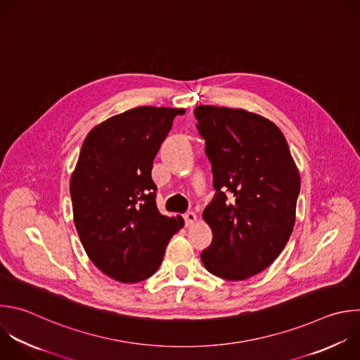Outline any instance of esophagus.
<instances>
[{
  "label": "esophagus",
  "instance_id": "34e87169",
  "mask_svg": "<svg viewBox=\"0 0 360 360\" xmlns=\"http://www.w3.org/2000/svg\"><path fill=\"white\" fill-rule=\"evenodd\" d=\"M184 217H185L186 226H192V224H195L198 221V216H196L195 212H188V213H185Z\"/></svg>",
  "mask_w": 360,
  "mask_h": 360
}]
</instances>
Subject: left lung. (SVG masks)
<instances>
[{
    "mask_svg": "<svg viewBox=\"0 0 360 360\" xmlns=\"http://www.w3.org/2000/svg\"><path fill=\"white\" fill-rule=\"evenodd\" d=\"M195 117L216 189L202 213L213 240L200 259L217 277L248 280L273 264L290 240L300 171L284 134L269 118L202 104Z\"/></svg>",
    "mask_w": 360,
    "mask_h": 360,
    "instance_id": "obj_1",
    "label": "left lung"
}]
</instances>
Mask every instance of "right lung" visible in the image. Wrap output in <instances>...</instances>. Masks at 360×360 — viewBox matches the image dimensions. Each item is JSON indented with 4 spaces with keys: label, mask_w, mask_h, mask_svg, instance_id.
I'll use <instances>...</instances> for the list:
<instances>
[{
    "label": "right lung",
    "mask_w": 360,
    "mask_h": 360,
    "mask_svg": "<svg viewBox=\"0 0 360 360\" xmlns=\"http://www.w3.org/2000/svg\"><path fill=\"white\" fill-rule=\"evenodd\" d=\"M185 108L136 107L86 136L70 176L73 221L91 263L120 283L151 277L162 263L181 216L160 213L154 158Z\"/></svg>",
    "instance_id": "add662e5"
}]
</instances>
